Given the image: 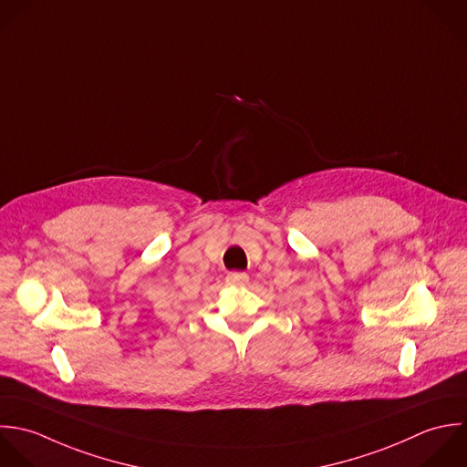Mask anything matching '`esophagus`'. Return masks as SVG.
Masks as SVG:
<instances>
[{
    "label": "esophagus",
    "instance_id": "obj_1",
    "mask_svg": "<svg viewBox=\"0 0 467 467\" xmlns=\"http://www.w3.org/2000/svg\"><path fill=\"white\" fill-rule=\"evenodd\" d=\"M227 284L229 285H244V284H247V280H249V276H247V273H242V271H233V273H229L227 275Z\"/></svg>",
    "mask_w": 467,
    "mask_h": 467
}]
</instances>
